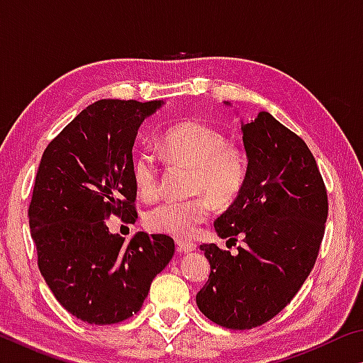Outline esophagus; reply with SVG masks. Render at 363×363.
Listing matches in <instances>:
<instances>
[{"mask_svg":"<svg viewBox=\"0 0 363 363\" xmlns=\"http://www.w3.org/2000/svg\"><path fill=\"white\" fill-rule=\"evenodd\" d=\"M176 243H177V251H179V253H190V251H194L196 248L195 243L182 240V238L181 240H176Z\"/></svg>","mask_w":363,"mask_h":363,"instance_id":"34e87169","label":"esophagus"}]
</instances>
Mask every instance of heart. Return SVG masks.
Returning a JSON list of instances; mask_svg holds the SVG:
<instances>
[{
    "label": "heart",
    "instance_id": "b5f03b06",
    "mask_svg": "<svg viewBox=\"0 0 363 363\" xmlns=\"http://www.w3.org/2000/svg\"><path fill=\"white\" fill-rule=\"evenodd\" d=\"M225 136L205 121H184L164 133L162 147L176 162L194 167L190 190L203 194L195 199H164L147 210L149 229L190 237L210 218L213 205H230L245 187L248 176L247 153L238 145L225 144ZM133 179L144 199L155 196L160 189V163L149 149L133 160ZM207 196L205 197L204 195Z\"/></svg>",
    "mask_w": 363,
    "mask_h": 363
}]
</instances>
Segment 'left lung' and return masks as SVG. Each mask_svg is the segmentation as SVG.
I'll return each mask as SVG.
<instances>
[{
  "instance_id": "left-lung-1",
  "label": "left lung",
  "mask_w": 363,
  "mask_h": 363,
  "mask_svg": "<svg viewBox=\"0 0 363 363\" xmlns=\"http://www.w3.org/2000/svg\"><path fill=\"white\" fill-rule=\"evenodd\" d=\"M242 130L247 182L214 229L245 247L233 256L201 245L211 272L196 293L199 309L230 330L259 327L290 303L314 267L328 216L327 187L304 140L267 112Z\"/></svg>"
}]
</instances>
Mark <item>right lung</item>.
<instances>
[{
  "label": "right lung",
  "mask_w": 363,
  "mask_h": 363,
  "mask_svg": "<svg viewBox=\"0 0 363 363\" xmlns=\"http://www.w3.org/2000/svg\"><path fill=\"white\" fill-rule=\"evenodd\" d=\"M162 101L102 99L78 113L43 152L28 205L38 267L72 315L112 325L143 307L174 255L163 233L112 235L106 220L136 223L133 145Z\"/></svg>",
  "instance_id": "obj_1"
}]
</instances>
